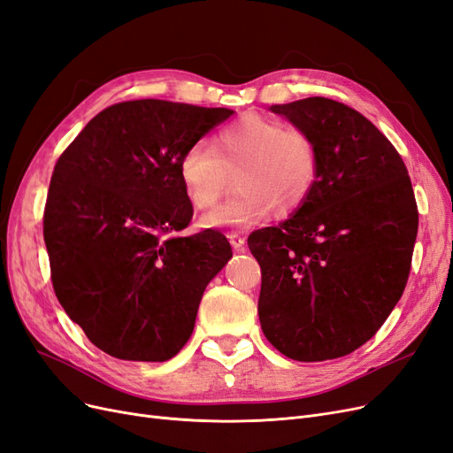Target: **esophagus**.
Instances as JSON below:
<instances>
[{
    "mask_svg": "<svg viewBox=\"0 0 453 453\" xmlns=\"http://www.w3.org/2000/svg\"><path fill=\"white\" fill-rule=\"evenodd\" d=\"M229 242H231V246L235 248V250H241V248L244 246V242H246V239L241 235V233H229Z\"/></svg>",
    "mask_w": 453,
    "mask_h": 453,
    "instance_id": "1",
    "label": "esophagus"
}]
</instances>
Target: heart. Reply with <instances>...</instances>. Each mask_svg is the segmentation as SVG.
Segmentation results:
<instances>
[{
  "label": "heart",
  "instance_id": "b5f03b06",
  "mask_svg": "<svg viewBox=\"0 0 453 453\" xmlns=\"http://www.w3.org/2000/svg\"><path fill=\"white\" fill-rule=\"evenodd\" d=\"M233 173L237 192L205 218L207 226L248 227L271 209L288 216L304 205L318 182V142L309 131L250 112L218 129L212 144H188L179 159V177L196 211L216 205Z\"/></svg>",
  "mask_w": 453,
  "mask_h": 453
}]
</instances>
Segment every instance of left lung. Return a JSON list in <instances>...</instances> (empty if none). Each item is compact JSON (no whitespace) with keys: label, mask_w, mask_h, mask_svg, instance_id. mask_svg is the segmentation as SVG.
<instances>
[{"label":"left lung","mask_w":453,"mask_h":453,"mask_svg":"<svg viewBox=\"0 0 453 453\" xmlns=\"http://www.w3.org/2000/svg\"><path fill=\"white\" fill-rule=\"evenodd\" d=\"M319 149L311 197L286 222L254 231L259 324L296 361L352 354L382 327L408 282L418 205L401 154L361 112L306 97L273 105Z\"/></svg>","instance_id":"8db88e82"}]
</instances>
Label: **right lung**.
Masks as SVG:
<instances>
[{
  "instance_id": "right-lung-1",
  "label": "right lung",
  "mask_w": 453,
  "mask_h": 453,
  "mask_svg": "<svg viewBox=\"0 0 453 453\" xmlns=\"http://www.w3.org/2000/svg\"><path fill=\"white\" fill-rule=\"evenodd\" d=\"M233 112L122 101L58 157L42 212L54 294L105 354L167 361L192 334L203 291L233 252L216 229L182 235L194 207L179 159Z\"/></svg>"
}]
</instances>
